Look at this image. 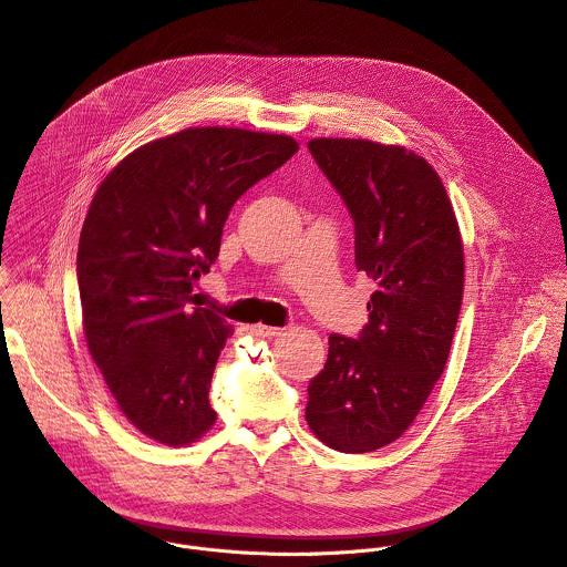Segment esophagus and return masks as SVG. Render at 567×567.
Listing matches in <instances>:
<instances>
[{
  "mask_svg": "<svg viewBox=\"0 0 567 567\" xmlns=\"http://www.w3.org/2000/svg\"><path fill=\"white\" fill-rule=\"evenodd\" d=\"M251 332L256 334V337H262V339H274V337H278L280 334V328H271V326H254L251 328Z\"/></svg>",
  "mask_w": 567,
  "mask_h": 567,
  "instance_id": "esophagus-1",
  "label": "esophagus"
}]
</instances>
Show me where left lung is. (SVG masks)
Masks as SVG:
<instances>
[{
    "label": "left lung",
    "instance_id": "obj_1",
    "mask_svg": "<svg viewBox=\"0 0 567 567\" xmlns=\"http://www.w3.org/2000/svg\"><path fill=\"white\" fill-rule=\"evenodd\" d=\"M307 147L354 219V262L377 291L357 339L330 334L305 417L328 446L368 453L406 433L444 372L464 289L462 237L442 179L415 152L365 138Z\"/></svg>",
    "mask_w": 567,
    "mask_h": 567
}]
</instances>
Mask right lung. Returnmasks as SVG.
<instances>
[{
	"label": "right lung",
	"mask_w": 567,
	"mask_h": 567,
	"mask_svg": "<svg viewBox=\"0 0 567 567\" xmlns=\"http://www.w3.org/2000/svg\"><path fill=\"white\" fill-rule=\"evenodd\" d=\"M298 152L285 134L188 127L127 154L99 186L78 241L90 354L123 415L184 446L213 424L210 379L233 328L190 311L233 204Z\"/></svg>",
	"instance_id": "obj_1"
}]
</instances>
